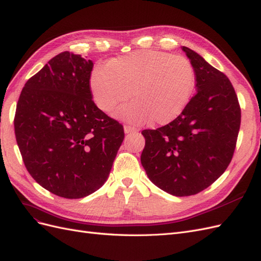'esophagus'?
<instances>
[{
    "label": "esophagus",
    "mask_w": 261,
    "mask_h": 261,
    "mask_svg": "<svg viewBox=\"0 0 261 261\" xmlns=\"http://www.w3.org/2000/svg\"><path fill=\"white\" fill-rule=\"evenodd\" d=\"M124 132H125V134H132V133H136V132H138V130H137V128H135V127H132V126L125 125V126H124Z\"/></svg>",
    "instance_id": "34e87169"
}]
</instances>
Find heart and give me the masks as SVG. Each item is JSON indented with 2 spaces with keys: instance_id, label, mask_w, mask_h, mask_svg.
Masks as SVG:
<instances>
[{
  "instance_id": "obj_1",
  "label": "heart",
  "mask_w": 261,
  "mask_h": 261,
  "mask_svg": "<svg viewBox=\"0 0 261 261\" xmlns=\"http://www.w3.org/2000/svg\"><path fill=\"white\" fill-rule=\"evenodd\" d=\"M196 86L195 69L184 57L153 50H140L113 59L92 69L89 87L96 106L110 112L118 108V120L143 125L153 121L169 124L181 114Z\"/></svg>"
}]
</instances>
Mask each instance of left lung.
<instances>
[{
  "instance_id": "8db88e82",
  "label": "left lung",
  "mask_w": 261,
  "mask_h": 261,
  "mask_svg": "<svg viewBox=\"0 0 261 261\" xmlns=\"http://www.w3.org/2000/svg\"><path fill=\"white\" fill-rule=\"evenodd\" d=\"M196 73V94L179 116L141 132L140 156L149 179L162 191L184 197L216 181L230 164L241 125V108L230 80L201 55L181 46Z\"/></svg>"
}]
</instances>
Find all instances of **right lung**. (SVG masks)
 Wrapping results in <instances>:
<instances>
[{
	"instance_id": "obj_1",
	"label": "right lung",
	"mask_w": 261,
	"mask_h": 261,
	"mask_svg": "<svg viewBox=\"0 0 261 261\" xmlns=\"http://www.w3.org/2000/svg\"><path fill=\"white\" fill-rule=\"evenodd\" d=\"M91 60L62 52L27 81L14 118L23 163L39 185L68 199L103 185L124 139L123 126L94 105Z\"/></svg>"
}]
</instances>
